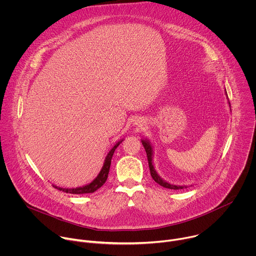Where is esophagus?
Wrapping results in <instances>:
<instances>
[{"label":"esophagus","mask_w":256,"mask_h":256,"mask_svg":"<svg viewBox=\"0 0 256 256\" xmlns=\"http://www.w3.org/2000/svg\"><path fill=\"white\" fill-rule=\"evenodd\" d=\"M134 124L136 126H142V120H136V122H134Z\"/></svg>","instance_id":"esophagus-1"}]
</instances>
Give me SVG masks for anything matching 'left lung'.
Masks as SVG:
<instances>
[{
    "instance_id": "obj_1",
    "label": "left lung",
    "mask_w": 256,
    "mask_h": 256,
    "mask_svg": "<svg viewBox=\"0 0 256 256\" xmlns=\"http://www.w3.org/2000/svg\"><path fill=\"white\" fill-rule=\"evenodd\" d=\"M227 95V92H226ZM230 104V102H229ZM230 106V105H229ZM231 107V106H230ZM142 144L144 146V148L146 150V153H147V157H148V162H149V168H150V173L152 178L157 182V184L165 188H169V190H182V188H188V186H175L172 184H169V182L165 181L162 177H160V175L157 173V171L154 168L153 165V156H154V151H153V146L151 144V142L147 138H142Z\"/></svg>"
}]
</instances>
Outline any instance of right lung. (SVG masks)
<instances>
[{"mask_svg":"<svg viewBox=\"0 0 256 256\" xmlns=\"http://www.w3.org/2000/svg\"><path fill=\"white\" fill-rule=\"evenodd\" d=\"M124 140H120V142H118L114 146V148L108 152V154L106 155L105 157V160H104V164L99 172V174L97 175V177L92 181L90 182V184H86V186H80V188H60V186H54V188L58 190H62L64 192H66V194H92L94 192H96L98 188H100L104 184L105 181L108 177V173H109V168H110V164H112V156H114V153L116 151V149L118 147V144H120V142H122Z\"/></svg>","mask_w":256,"mask_h":256,"instance_id":"right-lung-1","label":"right lung"}]
</instances>
